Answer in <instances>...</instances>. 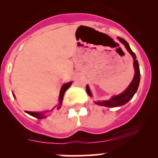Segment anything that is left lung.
<instances>
[{"instance_id": "1", "label": "left lung", "mask_w": 158, "mask_h": 158, "mask_svg": "<svg viewBox=\"0 0 158 158\" xmlns=\"http://www.w3.org/2000/svg\"><path fill=\"white\" fill-rule=\"evenodd\" d=\"M118 39L125 46L126 49H128V51L131 53V55L132 56L134 59V67H135V74L134 76V79L132 80V82H131V84L129 85V86L127 88L126 90L123 92V93H121L120 95H118L116 96L112 97L111 99L109 101H101L98 102H95L97 105L101 106H106V107H119V106H122L123 105L126 104L128 102L130 101L132 98V97L134 96V95L135 94V92H137L138 88V85L140 83V69H139V64H138V60H136V56L134 53L133 51L131 50L129 47L128 44L127 43V41H125V40L122 39L121 37H118ZM86 92L88 93L89 96L92 95V93L90 92V89L89 88V85H86Z\"/></svg>"}]
</instances>
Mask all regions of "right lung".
Wrapping results in <instances>:
<instances>
[{
    "label": "right lung",
    "mask_w": 158,
    "mask_h": 158,
    "mask_svg": "<svg viewBox=\"0 0 158 158\" xmlns=\"http://www.w3.org/2000/svg\"><path fill=\"white\" fill-rule=\"evenodd\" d=\"M71 84H72V82H68V83L64 84V85H63V87H62L61 90H60V98H59V101H60V103H59V107L57 108V109H59L60 107H61L62 102H63V96H64L65 92H66V91L69 88L70 85H71ZM26 112L27 113V114H29L30 115L33 116V117L36 118H45V116L44 115L43 112H32V111H26Z\"/></svg>",
    "instance_id": "1"
}]
</instances>
